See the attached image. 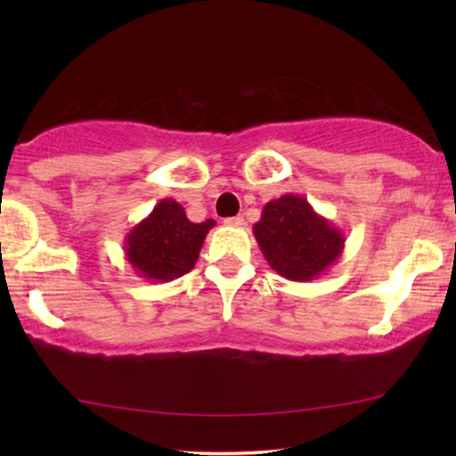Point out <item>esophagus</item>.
<instances>
[{"label":"esophagus","instance_id":"34e87169","mask_svg":"<svg viewBox=\"0 0 456 456\" xmlns=\"http://www.w3.org/2000/svg\"><path fill=\"white\" fill-rule=\"evenodd\" d=\"M225 225L241 227V225H245V221H243V217H229V219H225Z\"/></svg>","mask_w":456,"mask_h":456}]
</instances>
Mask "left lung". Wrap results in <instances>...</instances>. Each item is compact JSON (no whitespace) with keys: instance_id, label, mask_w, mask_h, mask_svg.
<instances>
[{"instance_id":"left-lung-1","label":"left lung","mask_w":456,"mask_h":456,"mask_svg":"<svg viewBox=\"0 0 456 456\" xmlns=\"http://www.w3.org/2000/svg\"><path fill=\"white\" fill-rule=\"evenodd\" d=\"M253 235L269 267L289 281H312L344 253L346 237L299 195L269 200Z\"/></svg>"}]
</instances>
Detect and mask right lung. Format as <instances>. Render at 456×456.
Masks as SVG:
<instances>
[{"mask_svg": "<svg viewBox=\"0 0 456 456\" xmlns=\"http://www.w3.org/2000/svg\"><path fill=\"white\" fill-rule=\"evenodd\" d=\"M213 227V219L192 223L181 203L163 199L149 217L126 233L125 257L138 277L159 283L173 281L195 267L200 247Z\"/></svg>", "mask_w": 456, "mask_h": 456, "instance_id": "obj_1", "label": "right lung"}]
</instances>
